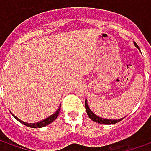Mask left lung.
<instances>
[{"label": "left lung", "instance_id": "left-lung-1", "mask_svg": "<svg viewBox=\"0 0 151 151\" xmlns=\"http://www.w3.org/2000/svg\"><path fill=\"white\" fill-rule=\"evenodd\" d=\"M135 44V45L138 48V45H136V43H134ZM85 108H86V110H87V113H88V116H89V118L91 119V120H93L94 122H96L98 123H101V124H106V125H111V124H116V123L119 122L120 121H122V119H119V120H108V119H103L101 118V117H99V116H97L96 115L93 113L92 111L89 109L88 106V101H87V99L85 100Z\"/></svg>", "mask_w": 151, "mask_h": 151}]
</instances>
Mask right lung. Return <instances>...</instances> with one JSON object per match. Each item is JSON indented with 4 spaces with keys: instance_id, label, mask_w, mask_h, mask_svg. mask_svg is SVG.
I'll return each instance as SVG.
<instances>
[{
    "instance_id": "1",
    "label": "right lung",
    "mask_w": 151,
    "mask_h": 151,
    "mask_svg": "<svg viewBox=\"0 0 151 151\" xmlns=\"http://www.w3.org/2000/svg\"><path fill=\"white\" fill-rule=\"evenodd\" d=\"M60 108H61V106L58 107V109L57 110V111H56L54 114H53L52 116H50V117H48V118L45 119V120H43V121H41V122H37V123L24 122H22V121H20L19 119L17 118L16 116H15L14 115H13V116H15V118L16 119V120H18L19 122H21L22 124H24V126H27V127H32V128H40V127H45V126L49 125V124H50L51 122H53L54 120L58 117V114H59V111H60Z\"/></svg>"
}]
</instances>
